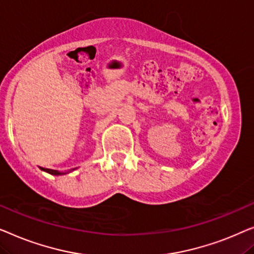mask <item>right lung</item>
Here are the masks:
<instances>
[{
	"instance_id": "right-lung-1",
	"label": "right lung",
	"mask_w": 254,
	"mask_h": 254,
	"mask_svg": "<svg viewBox=\"0 0 254 254\" xmlns=\"http://www.w3.org/2000/svg\"><path fill=\"white\" fill-rule=\"evenodd\" d=\"M41 170L46 171V173L51 174V175H55V176H60V175H65V174H69L70 171H73L74 169L70 170V171H66V173H62V171H59V170H53V169H46V168H41Z\"/></svg>"
}]
</instances>
